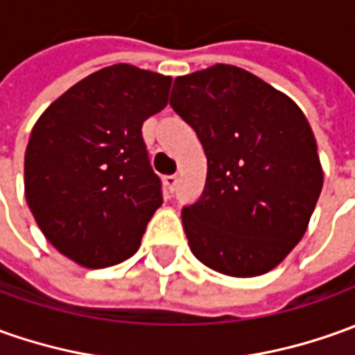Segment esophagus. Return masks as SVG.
I'll return each instance as SVG.
<instances>
[{
	"label": "esophagus",
	"instance_id": "34e87169",
	"mask_svg": "<svg viewBox=\"0 0 355 355\" xmlns=\"http://www.w3.org/2000/svg\"><path fill=\"white\" fill-rule=\"evenodd\" d=\"M165 188H167L168 192H175V188H177L178 184V178L177 177H165Z\"/></svg>",
	"mask_w": 355,
	"mask_h": 355
}]
</instances>
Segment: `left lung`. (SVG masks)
Segmentation results:
<instances>
[{"mask_svg": "<svg viewBox=\"0 0 355 355\" xmlns=\"http://www.w3.org/2000/svg\"><path fill=\"white\" fill-rule=\"evenodd\" d=\"M171 107L194 128L208 159L202 196L182 209L192 254L233 278L276 268L305 235L322 190L303 110L227 64L177 77Z\"/></svg>", "mask_w": 355, "mask_h": 355, "instance_id": "obj_1", "label": "left lung"}]
</instances>
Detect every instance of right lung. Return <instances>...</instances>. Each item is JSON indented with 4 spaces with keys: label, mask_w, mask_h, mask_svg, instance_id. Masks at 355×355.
I'll list each match as a JSON object with an SVG mask.
<instances>
[{
    "label": "right lung",
    "mask_w": 355,
    "mask_h": 355,
    "mask_svg": "<svg viewBox=\"0 0 355 355\" xmlns=\"http://www.w3.org/2000/svg\"><path fill=\"white\" fill-rule=\"evenodd\" d=\"M173 77L130 64L69 87L36 120L25 198L44 237L85 268L130 259L163 204L141 126L167 107Z\"/></svg>",
    "instance_id": "1"
}]
</instances>
